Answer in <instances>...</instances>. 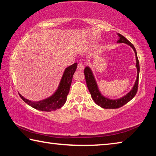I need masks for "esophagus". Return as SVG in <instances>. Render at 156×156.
Returning a JSON list of instances; mask_svg holds the SVG:
<instances>
[{"mask_svg": "<svg viewBox=\"0 0 156 156\" xmlns=\"http://www.w3.org/2000/svg\"><path fill=\"white\" fill-rule=\"evenodd\" d=\"M84 69V65L82 62H79L78 64V69L82 71V70H83Z\"/></svg>", "mask_w": 156, "mask_h": 156, "instance_id": "esophagus-1", "label": "esophagus"}]
</instances>
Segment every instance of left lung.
<instances>
[{"label":"left lung","instance_id":"obj_1","mask_svg":"<svg viewBox=\"0 0 156 156\" xmlns=\"http://www.w3.org/2000/svg\"><path fill=\"white\" fill-rule=\"evenodd\" d=\"M118 36L120 37V39L118 41V43H125L130 45L132 48H133L134 52L136 54V67L137 70H138V75H137V78L136 80L135 84L133 87V88L131 90L130 92L126 95V96H123L122 98H120V99L116 100H112L107 98L104 97L102 95L100 94V92L98 87L96 80H95L94 76L93 75L91 69L89 67H86L84 70V77H85L86 83L87 85V87L89 92H90L91 98L94 100V102L98 105L104 109H118L122 107L123 105L127 103L128 102L133 98L136 96V94L138 91V80H139V72H140V65H139V60L138 58V56H137V52L135 49V47L130 43L125 37H124L122 35L120 34H118Z\"/></svg>","mask_w":156,"mask_h":156}]
</instances>
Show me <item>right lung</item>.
I'll return each mask as SVG.
<instances>
[{
  "label": "right lung",
  "mask_w": 156,
  "mask_h": 156,
  "mask_svg": "<svg viewBox=\"0 0 156 156\" xmlns=\"http://www.w3.org/2000/svg\"><path fill=\"white\" fill-rule=\"evenodd\" d=\"M76 68H77V63L76 62L65 69L58 88L54 94L48 98L38 102H32L23 98L20 94H19V96L23 101L36 109L43 112H51L60 109L64 105L67 100V95L72 84L73 75L76 72Z\"/></svg>",
  "instance_id": "obj_1"
}]
</instances>
